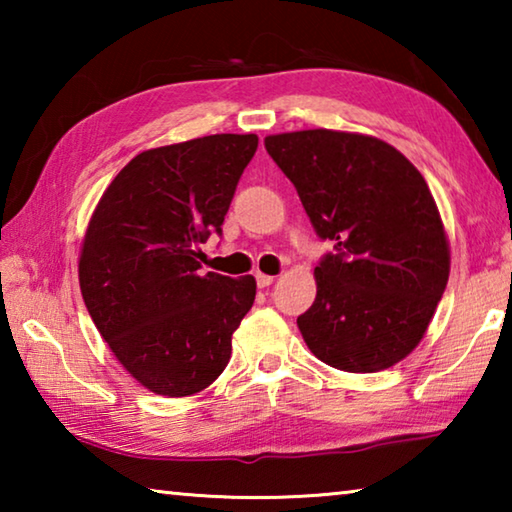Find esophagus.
<instances>
[{
    "instance_id": "1",
    "label": "esophagus",
    "mask_w": 512,
    "mask_h": 512,
    "mask_svg": "<svg viewBox=\"0 0 512 512\" xmlns=\"http://www.w3.org/2000/svg\"><path fill=\"white\" fill-rule=\"evenodd\" d=\"M255 280H257V287L264 289V287H271L275 277L273 275H266V273H255Z\"/></svg>"
}]
</instances>
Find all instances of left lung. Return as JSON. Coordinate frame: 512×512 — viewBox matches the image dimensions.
<instances>
[{
    "mask_svg": "<svg viewBox=\"0 0 512 512\" xmlns=\"http://www.w3.org/2000/svg\"><path fill=\"white\" fill-rule=\"evenodd\" d=\"M264 146L320 239L316 300L298 316L307 348L345 372H379L418 348L449 280V241L427 180L372 135L296 131Z\"/></svg>",
    "mask_w": 512,
    "mask_h": 512,
    "instance_id": "8db88e82",
    "label": "left lung"
}]
</instances>
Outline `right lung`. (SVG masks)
<instances>
[{
	"label": "right lung",
	"mask_w": 512,
	"mask_h": 512,
	"mask_svg": "<svg viewBox=\"0 0 512 512\" xmlns=\"http://www.w3.org/2000/svg\"><path fill=\"white\" fill-rule=\"evenodd\" d=\"M257 142L253 133H221L142 151L90 216L79 257L85 307L124 370L155 395L210 386L253 307V275L198 268Z\"/></svg>",
	"instance_id": "1"
}]
</instances>
